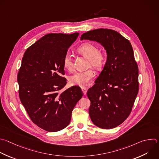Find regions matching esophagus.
Masks as SVG:
<instances>
[{"label":"esophagus","instance_id":"1","mask_svg":"<svg viewBox=\"0 0 159 159\" xmlns=\"http://www.w3.org/2000/svg\"><path fill=\"white\" fill-rule=\"evenodd\" d=\"M81 89H82V92H83L84 95H86V93H87V88H86V87H82Z\"/></svg>","mask_w":159,"mask_h":159}]
</instances>
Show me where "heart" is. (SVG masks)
Wrapping results in <instances>:
<instances>
[{
  "label": "heart",
  "mask_w": 159,
  "mask_h": 159,
  "mask_svg": "<svg viewBox=\"0 0 159 159\" xmlns=\"http://www.w3.org/2000/svg\"><path fill=\"white\" fill-rule=\"evenodd\" d=\"M77 51L89 60V65L96 69H100L106 61V57L103 53L98 52L97 45L92 43H84L80 45ZM63 66L65 69L71 70L73 68V62L70 54H67L63 60ZM95 72L89 69L84 71H77L69 77V82L72 85L81 87L86 86L95 77Z\"/></svg>",
  "instance_id": "heart-1"
}]
</instances>
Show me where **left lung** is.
Masks as SVG:
<instances>
[{
	"label": "left lung",
	"mask_w": 159,
	"mask_h": 159,
	"mask_svg": "<svg viewBox=\"0 0 159 159\" xmlns=\"http://www.w3.org/2000/svg\"><path fill=\"white\" fill-rule=\"evenodd\" d=\"M84 39L100 43L107 51V62L87 95L92 122L111 129L129 116L139 92V69L133 48L129 40L111 29L88 31L81 35Z\"/></svg>",
	"instance_id": "8db88e82"
}]
</instances>
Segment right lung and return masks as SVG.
<instances>
[{
	"instance_id": "obj_1",
	"label": "right lung",
	"mask_w": 159,
	"mask_h": 159,
	"mask_svg": "<svg viewBox=\"0 0 159 159\" xmlns=\"http://www.w3.org/2000/svg\"><path fill=\"white\" fill-rule=\"evenodd\" d=\"M79 34H48L25 52L17 75L19 95L31 120L48 132L66 128L83 93L72 86L60 93L67 80L63 60Z\"/></svg>"
}]
</instances>
